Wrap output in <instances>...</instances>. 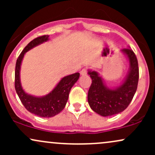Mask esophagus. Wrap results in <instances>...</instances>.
<instances>
[{
	"instance_id": "obj_1",
	"label": "esophagus",
	"mask_w": 155,
	"mask_h": 155,
	"mask_svg": "<svg viewBox=\"0 0 155 155\" xmlns=\"http://www.w3.org/2000/svg\"><path fill=\"white\" fill-rule=\"evenodd\" d=\"M80 74H81V76H85L87 74V69L83 68L82 70L81 71V72H80Z\"/></svg>"
}]
</instances>
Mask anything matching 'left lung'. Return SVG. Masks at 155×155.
<instances>
[{
    "instance_id": "left-lung-1",
    "label": "left lung",
    "mask_w": 155,
    "mask_h": 155,
    "mask_svg": "<svg viewBox=\"0 0 155 155\" xmlns=\"http://www.w3.org/2000/svg\"><path fill=\"white\" fill-rule=\"evenodd\" d=\"M122 51L129 60L128 74L122 84L115 89L106 87L98 73L89 71L92 79L87 100L90 108L103 117L111 116L127 108L136 93L139 78L138 60L130 48H124Z\"/></svg>"
}]
</instances>
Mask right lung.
Masks as SVG:
<instances>
[{
  "mask_svg": "<svg viewBox=\"0 0 155 155\" xmlns=\"http://www.w3.org/2000/svg\"><path fill=\"white\" fill-rule=\"evenodd\" d=\"M49 40V35H44L31 41L25 47L17 60L15 67V90L23 106L28 111L41 117H52L63 111L68 99L69 92L79 78V73L65 76L54 90L43 97L28 95L23 90L20 82L19 71L23 57L28 51Z\"/></svg>",
  "mask_w": 155,
  "mask_h": 155,
  "instance_id": "add662e5",
  "label": "right lung"
}]
</instances>
